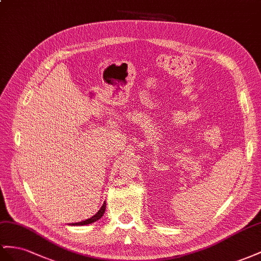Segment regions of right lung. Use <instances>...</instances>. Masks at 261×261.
<instances>
[{"label":"right lung","mask_w":261,"mask_h":261,"mask_svg":"<svg viewBox=\"0 0 261 261\" xmlns=\"http://www.w3.org/2000/svg\"><path fill=\"white\" fill-rule=\"evenodd\" d=\"M105 211H106V203H103V205H102V207L101 208H100L99 211H98V213L96 214V215H93L91 218H89V219H86V220H84V222H80V223H75V224H71V225H88V224H91V223H93V222H96V220H98V219H100L102 217V215H103V213H105Z\"/></svg>","instance_id":"obj_1"}]
</instances>
